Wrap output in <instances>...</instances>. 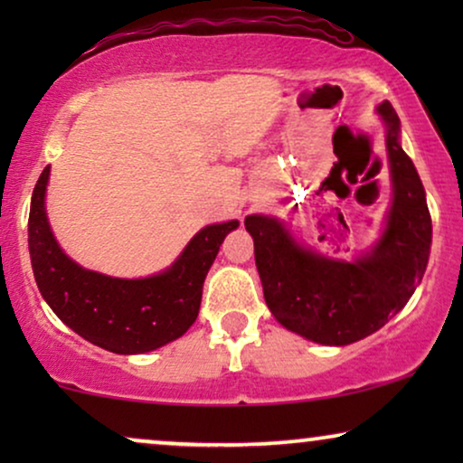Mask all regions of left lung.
<instances>
[{
    "mask_svg": "<svg viewBox=\"0 0 463 463\" xmlns=\"http://www.w3.org/2000/svg\"><path fill=\"white\" fill-rule=\"evenodd\" d=\"M388 126L394 181L388 225L375 250L354 263L301 249L276 219L250 214L246 232L255 240V263L265 303L288 331L316 344L347 345L382 328L401 312L426 271L432 219L420 175L398 145L401 119L390 100L377 107Z\"/></svg>",
    "mask_w": 463,
    "mask_h": 463,
    "instance_id": "obj_1",
    "label": "left lung"
}]
</instances>
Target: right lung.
Returning a JSON list of instances; mask_svg holds the SVG:
<instances>
[{
	"mask_svg": "<svg viewBox=\"0 0 463 463\" xmlns=\"http://www.w3.org/2000/svg\"><path fill=\"white\" fill-rule=\"evenodd\" d=\"M50 166L37 179L29 213V252L37 288L69 328L116 354H143L181 337L200 312L202 287L219 246L238 221L208 225L173 268L143 280L88 271L59 249L43 195Z\"/></svg>",
	"mask_w": 463,
	"mask_h": 463,
	"instance_id": "right-lung-1",
	"label": "right lung"
}]
</instances>
